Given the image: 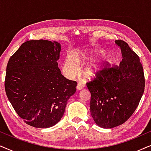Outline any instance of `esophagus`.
<instances>
[{"instance_id": "esophagus-1", "label": "esophagus", "mask_w": 151, "mask_h": 151, "mask_svg": "<svg viewBox=\"0 0 151 151\" xmlns=\"http://www.w3.org/2000/svg\"><path fill=\"white\" fill-rule=\"evenodd\" d=\"M83 87H84L83 84L81 83V82H79V83H78V84H77V89L78 90H80L83 89Z\"/></svg>"}]
</instances>
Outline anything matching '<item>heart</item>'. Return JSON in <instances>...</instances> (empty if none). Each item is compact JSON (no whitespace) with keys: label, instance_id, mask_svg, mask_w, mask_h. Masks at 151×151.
Masks as SVG:
<instances>
[{"label":"heart","instance_id":"obj_1","mask_svg":"<svg viewBox=\"0 0 151 151\" xmlns=\"http://www.w3.org/2000/svg\"><path fill=\"white\" fill-rule=\"evenodd\" d=\"M104 53L101 52H83L76 57L73 53H70L65 58L63 63V71L69 77H74L79 72V63H85L86 62L92 61L94 57L99 55H102ZM106 60L101 59L99 61L90 63L84 70L83 75L87 79H90L96 75L105 66Z\"/></svg>","mask_w":151,"mask_h":151}]
</instances>
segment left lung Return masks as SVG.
<instances>
[{
    "mask_svg": "<svg viewBox=\"0 0 151 151\" xmlns=\"http://www.w3.org/2000/svg\"><path fill=\"white\" fill-rule=\"evenodd\" d=\"M115 44L121 50L119 65L105 68L86 83L91 94L90 113L96 125L112 128L130 117L144 94L145 79L139 58L122 40Z\"/></svg>",
    "mask_w": 151,
    "mask_h": 151,
    "instance_id": "left-lung-1",
    "label": "left lung"
}]
</instances>
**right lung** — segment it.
<instances>
[{
    "label": "right lung",
    "instance_id": "add662e5",
    "mask_svg": "<svg viewBox=\"0 0 151 151\" xmlns=\"http://www.w3.org/2000/svg\"><path fill=\"white\" fill-rule=\"evenodd\" d=\"M61 44L47 40L23 43L8 61L5 81L7 96L27 124L46 128L59 122L77 83L61 73L57 61Z\"/></svg>",
    "mask_w": 151,
    "mask_h": 151
}]
</instances>
